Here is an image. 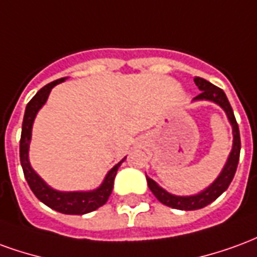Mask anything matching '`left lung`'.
Wrapping results in <instances>:
<instances>
[{"label": "left lung", "instance_id": "left-lung-1", "mask_svg": "<svg viewBox=\"0 0 257 257\" xmlns=\"http://www.w3.org/2000/svg\"><path fill=\"white\" fill-rule=\"evenodd\" d=\"M194 82L198 86V89L201 90V93L198 96H195L194 100L213 101V103L219 104L226 111L227 118H228V121H230L232 126V149L230 156L227 158L226 165L221 169L220 175L216 178L215 182L210 184L209 187H206V189L202 190L201 193L195 194V195H173V194L168 193L167 190L160 187L153 179L146 176L149 189L151 190V193L156 195V198L161 204L167 205V206L173 208V209L180 210L201 209V208H204L206 205H209L210 202H213L216 198H219L221 194L228 189V186H230L232 178L235 175L238 161H239V151H241L239 129H238L237 119L234 117V111H232L231 106L228 103L226 93L223 92V89L217 88L213 84H210L209 81L201 78V77H195Z\"/></svg>", "mask_w": 257, "mask_h": 257}]
</instances>
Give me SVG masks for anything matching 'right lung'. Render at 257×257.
Masks as SVG:
<instances>
[{
	"label": "right lung",
	"instance_id": "1",
	"mask_svg": "<svg viewBox=\"0 0 257 257\" xmlns=\"http://www.w3.org/2000/svg\"><path fill=\"white\" fill-rule=\"evenodd\" d=\"M64 79L66 78L56 79L51 84L45 85L27 103L25 118H23V125H22V136H20V164H22L25 178L30 186L31 191L41 202L49 206L51 209L58 210L64 215H85V213H89L92 210L100 208L101 205L106 204L112 191L114 179L117 175L118 168L126 157L108 171L103 183L97 189L90 190V191H58V190L49 187L37 175L36 171L31 168L30 161H29V147H30L33 122L36 119L37 112L40 111V108L45 104L53 86L63 82Z\"/></svg>",
	"mask_w": 257,
	"mask_h": 257
}]
</instances>
